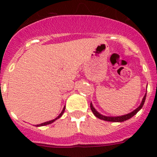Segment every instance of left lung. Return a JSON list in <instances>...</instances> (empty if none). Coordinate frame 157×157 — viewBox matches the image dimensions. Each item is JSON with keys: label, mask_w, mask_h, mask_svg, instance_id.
Returning a JSON list of instances; mask_svg holds the SVG:
<instances>
[{"label": "left lung", "mask_w": 157, "mask_h": 157, "mask_svg": "<svg viewBox=\"0 0 157 157\" xmlns=\"http://www.w3.org/2000/svg\"><path fill=\"white\" fill-rule=\"evenodd\" d=\"M145 98H146V94H145V96H144L143 99H142V101H141V105H140L139 106H138V108L135 109V110H134L133 112H131L130 113H129V114L124 115V116H115V117L103 116V115L100 114L98 111H96V109H94V106H93L92 103H90V109H91V110H92L93 113L94 114V116H95L96 117H98V119H101V120H105V121H109V122H123V121H126V120H129V119H130L131 117H133L134 115L137 114V112H138V111H139L140 109L142 108V107H143L144 103H145Z\"/></svg>", "instance_id": "obj_1"}]
</instances>
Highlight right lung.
<instances>
[{
	"instance_id": "add662e5",
	"label": "right lung",
	"mask_w": 157,
	"mask_h": 157,
	"mask_svg": "<svg viewBox=\"0 0 157 157\" xmlns=\"http://www.w3.org/2000/svg\"><path fill=\"white\" fill-rule=\"evenodd\" d=\"M64 110H65V107H64V108H63V111H62V112H61V113H60V114H59V116H58V117H56V119H54V120H50V121L45 122V123H41V124H37V125H36V127H41V126H45V125H48V124H50V123H53V122L55 121V120H57V119H59V117H61V116H62V115H63V112H64Z\"/></svg>"
}]
</instances>
